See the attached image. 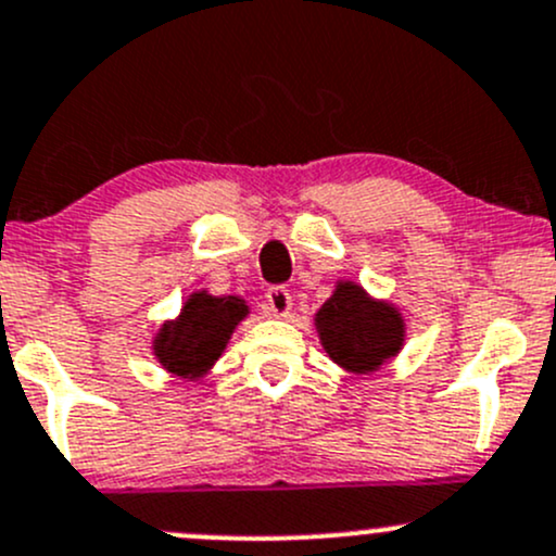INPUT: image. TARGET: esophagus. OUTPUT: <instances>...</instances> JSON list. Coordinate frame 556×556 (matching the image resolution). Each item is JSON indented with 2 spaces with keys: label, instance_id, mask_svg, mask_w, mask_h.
Returning a JSON list of instances; mask_svg holds the SVG:
<instances>
[{
  "label": "esophagus",
  "instance_id": "obj_1",
  "mask_svg": "<svg viewBox=\"0 0 556 556\" xmlns=\"http://www.w3.org/2000/svg\"><path fill=\"white\" fill-rule=\"evenodd\" d=\"M266 306L274 317H288L293 312V295L288 288H271L266 293Z\"/></svg>",
  "mask_w": 556,
  "mask_h": 556
}]
</instances>
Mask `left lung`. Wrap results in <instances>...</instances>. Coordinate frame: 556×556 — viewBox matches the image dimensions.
<instances>
[{
    "instance_id": "8db88e82",
    "label": "left lung",
    "mask_w": 556,
    "mask_h": 556,
    "mask_svg": "<svg viewBox=\"0 0 556 556\" xmlns=\"http://www.w3.org/2000/svg\"><path fill=\"white\" fill-rule=\"evenodd\" d=\"M314 327L327 356L354 376L381 370L405 343V319L400 308L378 301L349 279H341L314 314Z\"/></svg>"
}]
</instances>
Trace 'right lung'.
<instances>
[{
  "instance_id": "right-lung-1",
  "label": "right lung",
  "mask_w": 556,
  "mask_h": 556,
  "mask_svg": "<svg viewBox=\"0 0 556 556\" xmlns=\"http://www.w3.org/2000/svg\"><path fill=\"white\" fill-rule=\"evenodd\" d=\"M248 314L250 306L239 295L191 293L178 317L167 319L154 336L151 349L156 362L173 376L200 381L213 370L231 332Z\"/></svg>"
}]
</instances>
